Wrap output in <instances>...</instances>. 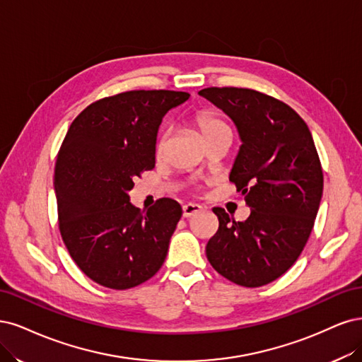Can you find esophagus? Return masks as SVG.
<instances>
[{
	"label": "esophagus",
	"instance_id": "1",
	"mask_svg": "<svg viewBox=\"0 0 362 362\" xmlns=\"http://www.w3.org/2000/svg\"><path fill=\"white\" fill-rule=\"evenodd\" d=\"M202 211H203V207H202L200 204L188 203V204L183 206V216H185V218H191V216H194L195 214L202 212Z\"/></svg>",
	"mask_w": 362,
	"mask_h": 362
}]
</instances>
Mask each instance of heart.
Masks as SVG:
<instances>
[{"mask_svg": "<svg viewBox=\"0 0 362 362\" xmlns=\"http://www.w3.org/2000/svg\"><path fill=\"white\" fill-rule=\"evenodd\" d=\"M194 123L198 129H200V132L204 135V138H209L219 131L228 129V126L212 111H200L195 115ZM165 148H167V134H162L156 143V155L158 156L164 155Z\"/></svg>", "mask_w": 362, "mask_h": 362, "instance_id": "obj_1", "label": "heart"}]
</instances>
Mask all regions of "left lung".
Listing matches in <instances>:
<instances>
[{"label": "left lung", "mask_w": 362, "mask_h": 362, "mask_svg": "<svg viewBox=\"0 0 362 362\" xmlns=\"http://www.w3.org/2000/svg\"><path fill=\"white\" fill-rule=\"evenodd\" d=\"M198 95L238 127L242 144L230 182L251 209L243 223L214 209L219 227L207 260L235 284H269L298 260L320 206L323 173L311 132L288 105L260 91L211 87Z\"/></svg>", "instance_id": "obj_1"}]
</instances>
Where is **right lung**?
Wrapping results in <instances>:
<instances>
[{
    "label": "right lung",
    "mask_w": 362,
    "mask_h": 362,
    "mask_svg": "<svg viewBox=\"0 0 362 362\" xmlns=\"http://www.w3.org/2000/svg\"><path fill=\"white\" fill-rule=\"evenodd\" d=\"M188 99L185 91H126L88 105L69 127L54 174L58 227L79 269L103 287L143 284L165 262L180 204L160 198L141 211L129 191L155 167L164 115Z\"/></svg>",
    "instance_id": "right-lung-1"
}]
</instances>
